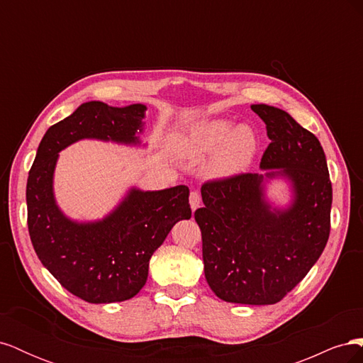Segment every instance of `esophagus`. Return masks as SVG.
<instances>
[{
  "label": "esophagus",
  "mask_w": 363,
  "mask_h": 363,
  "mask_svg": "<svg viewBox=\"0 0 363 363\" xmlns=\"http://www.w3.org/2000/svg\"><path fill=\"white\" fill-rule=\"evenodd\" d=\"M189 204H191L192 211H196V208L200 207V204H201V195H200V192L192 191L189 194Z\"/></svg>",
  "instance_id": "esophagus-1"
}]
</instances>
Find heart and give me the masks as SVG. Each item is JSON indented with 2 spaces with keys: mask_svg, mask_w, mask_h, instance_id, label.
<instances>
[{
  "mask_svg": "<svg viewBox=\"0 0 363 363\" xmlns=\"http://www.w3.org/2000/svg\"><path fill=\"white\" fill-rule=\"evenodd\" d=\"M183 150L194 157L215 151L207 163V172L225 179L248 167L256 155L257 138L248 125L232 128L230 121L212 119L204 121L183 140Z\"/></svg>",
  "mask_w": 363,
  "mask_h": 363,
  "instance_id": "b5f03b06",
  "label": "heart"
}]
</instances>
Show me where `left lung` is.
Returning a JSON list of instances; mask_svg holds the SVG:
<instances>
[{
    "label": "left lung",
    "instance_id": "1",
    "mask_svg": "<svg viewBox=\"0 0 363 363\" xmlns=\"http://www.w3.org/2000/svg\"><path fill=\"white\" fill-rule=\"evenodd\" d=\"M251 108L271 139L260 168L279 169L268 177L283 174L292 180V207L271 212L263 200V177L247 172L206 182L204 207L194 216L208 286L224 301L260 306L283 300L323 255L330 235L332 182L313 133L281 108Z\"/></svg>",
    "mask_w": 363,
    "mask_h": 363
}]
</instances>
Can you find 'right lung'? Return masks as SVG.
Here are the masks:
<instances>
[{"instance_id":"obj_1","label":"right lung","mask_w":363,"mask_h":363,"mask_svg":"<svg viewBox=\"0 0 363 363\" xmlns=\"http://www.w3.org/2000/svg\"><path fill=\"white\" fill-rule=\"evenodd\" d=\"M145 106L82 104L42 138L27 180V224L33 248L62 286L87 303L125 301L144 288L148 262L180 219H189L188 186L142 192L131 189L100 223L77 224L54 203L57 152L83 138L138 142Z\"/></svg>"}]
</instances>
